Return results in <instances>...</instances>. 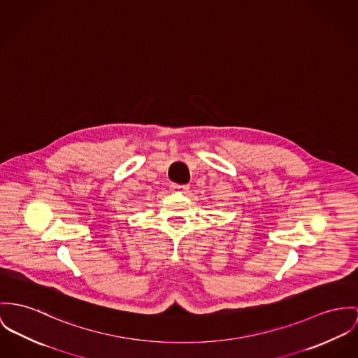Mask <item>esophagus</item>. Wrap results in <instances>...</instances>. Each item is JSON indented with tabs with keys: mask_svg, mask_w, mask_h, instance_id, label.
Returning <instances> with one entry per match:
<instances>
[{
	"mask_svg": "<svg viewBox=\"0 0 358 358\" xmlns=\"http://www.w3.org/2000/svg\"><path fill=\"white\" fill-rule=\"evenodd\" d=\"M188 189H189V187H188V185H178V184H171V187H170V191H171V192L184 193L187 192Z\"/></svg>",
	"mask_w": 358,
	"mask_h": 358,
	"instance_id": "esophagus-1",
	"label": "esophagus"
}]
</instances>
